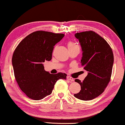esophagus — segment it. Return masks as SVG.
Segmentation results:
<instances>
[{"mask_svg": "<svg viewBox=\"0 0 125 125\" xmlns=\"http://www.w3.org/2000/svg\"><path fill=\"white\" fill-rule=\"evenodd\" d=\"M67 80H68L69 81H70L71 82H73V81H74V79H73L72 77H71L70 76H67Z\"/></svg>", "mask_w": 125, "mask_h": 125, "instance_id": "34e87169", "label": "esophagus"}]
</instances>
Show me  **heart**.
Instances as JSON below:
<instances>
[{
  "instance_id": "heart-1",
  "label": "heart",
  "mask_w": 125,
  "mask_h": 125,
  "mask_svg": "<svg viewBox=\"0 0 125 125\" xmlns=\"http://www.w3.org/2000/svg\"><path fill=\"white\" fill-rule=\"evenodd\" d=\"M78 47V45L76 44V43H73V42H69L68 43V48H73V47Z\"/></svg>"
}]
</instances>
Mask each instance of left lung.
I'll use <instances>...</instances> for the list:
<instances>
[{
    "mask_svg": "<svg viewBox=\"0 0 125 125\" xmlns=\"http://www.w3.org/2000/svg\"><path fill=\"white\" fill-rule=\"evenodd\" d=\"M74 36L81 47V65L87 75L82 82L75 80L81 90L74 96L81 100H91L102 94L110 82L114 54L108 43L94 31L77 33Z\"/></svg>",
    "mask_w": 125,
    "mask_h": 125,
    "instance_id": "8db88e82",
    "label": "left lung"
}]
</instances>
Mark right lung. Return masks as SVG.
<instances>
[{"label": "right lung", "instance_id": "obj_1", "mask_svg": "<svg viewBox=\"0 0 125 125\" xmlns=\"http://www.w3.org/2000/svg\"><path fill=\"white\" fill-rule=\"evenodd\" d=\"M64 36L45 31H34L24 38L14 52L12 65L20 88L29 98L41 100L52 94L59 79L66 73L53 74L44 70L43 63L52 59L55 44Z\"/></svg>", "mask_w": 125, "mask_h": 125}]
</instances>
